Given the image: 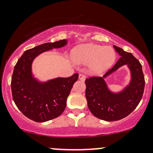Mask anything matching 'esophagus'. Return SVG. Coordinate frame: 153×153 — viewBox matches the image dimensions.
I'll return each instance as SVG.
<instances>
[{"mask_svg": "<svg viewBox=\"0 0 153 153\" xmlns=\"http://www.w3.org/2000/svg\"><path fill=\"white\" fill-rule=\"evenodd\" d=\"M78 78H79V80H81V81L84 82V81L85 80V78H86V76H85L84 74H80L79 76H78Z\"/></svg>", "mask_w": 153, "mask_h": 153, "instance_id": "34e87169", "label": "esophagus"}]
</instances>
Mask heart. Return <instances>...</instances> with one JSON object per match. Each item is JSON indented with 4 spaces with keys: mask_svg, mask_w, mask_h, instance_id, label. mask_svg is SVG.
I'll use <instances>...</instances> for the list:
<instances>
[{
    "mask_svg": "<svg viewBox=\"0 0 153 153\" xmlns=\"http://www.w3.org/2000/svg\"><path fill=\"white\" fill-rule=\"evenodd\" d=\"M117 55L111 46H104L94 43L81 45L72 51V59L78 64L90 63V70L100 73L114 64Z\"/></svg>",
    "mask_w": 153,
    "mask_h": 153,
    "instance_id": "heart-1",
    "label": "heart"
}]
</instances>
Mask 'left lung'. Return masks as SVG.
<instances>
[{"label": "left lung", "instance_id": "left-lung-1", "mask_svg": "<svg viewBox=\"0 0 153 153\" xmlns=\"http://www.w3.org/2000/svg\"><path fill=\"white\" fill-rule=\"evenodd\" d=\"M114 47L120 56L116 64L103 77H90L85 80V96L89 110L94 116L106 121L119 120L131 114L140 102L145 88V78L139 60L132 53L116 46ZM123 64L130 68L131 82L123 92L112 93L107 88L103 78Z\"/></svg>", "mask_w": 153, "mask_h": 153}]
</instances>
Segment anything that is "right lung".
<instances>
[{
	"instance_id": "right-lung-1",
	"label": "right lung",
	"mask_w": 153,
	"mask_h": 153,
	"mask_svg": "<svg viewBox=\"0 0 153 153\" xmlns=\"http://www.w3.org/2000/svg\"><path fill=\"white\" fill-rule=\"evenodd\" d=\"M66 44V39H62L28 49L15 65L11 78L13 101L24 116L35 122H46L62 114L66 107L67 97L78 80V74L40 83L32 76L33 60L45 51L61 48Z\"/></svg>"
}]
</instances>
